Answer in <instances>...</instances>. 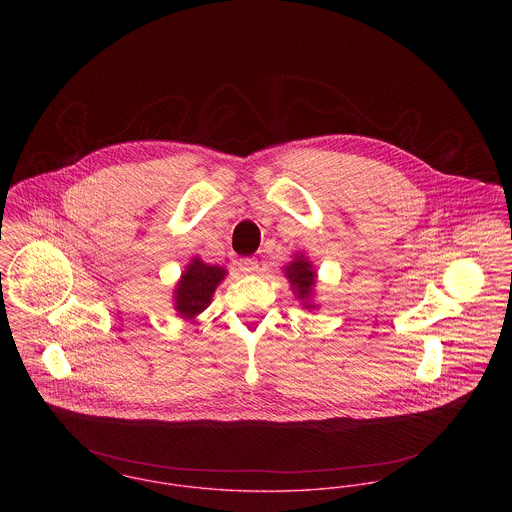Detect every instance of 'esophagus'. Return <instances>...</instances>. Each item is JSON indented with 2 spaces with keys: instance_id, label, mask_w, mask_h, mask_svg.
I'll use <instances>...</instances> for the list:
<instances>
[{
  "instance_id": "esophagus-1",
  "label": "esophagus",
  "mask_w": 512,
  "mask_h": 512,
  "mask_svg": "<svg viewBox=\"0 0 512 512\" xmlns=\"http://www.w3.org/2000/svg\"><path fill=\"white\" fill-rule=\"evenodd\" d=\"M239 268L242 273L256 272L258 270V262L254 258H244V260H240Z\"/></svg>"
}]
</instances>
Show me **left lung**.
I'll return each mask as SVG.
<instances>
[{
  "mask_svg": "<svg viewBox=\"0 0 512 512\" xmlns=\"http://www.w3.org/2000/svg\"><path fill=\"white\" fill-rule=\"evenodd\" d=\"M285 277L289 279V283L293 285V291H295V297L303 301V307L314 308L316 305H312V289L316 285V272L312 268V264L308 262L307 258L303 254H297L293 262H289L285 268Z\"/></svg>",
  "mask_w": 512,
  "mask_h": 512,
  "instance_id": "left-lung-1",
  "label": "left lung"
}]
</instances>
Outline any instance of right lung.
<instances>
[{
  "label": "right lung",
  "instance_id": "obj_1",
  "mask_svg": "<svg viewBox=\"0 0 512 512\" xmlns=\"http://www.w3.org/2000/svg\"><path fill=\"white\" fill-rule=\"evenodd\" d=\"M227 270L219 266H209L200 258H194L186 270L182 273L180 281L174 289V310L186 318L192 320L200 312L209 307L213 293L217 285L225 279Z\"/></svg>",
  "mask_w": 512,
  "mask_h": 512
}]
</instances>
